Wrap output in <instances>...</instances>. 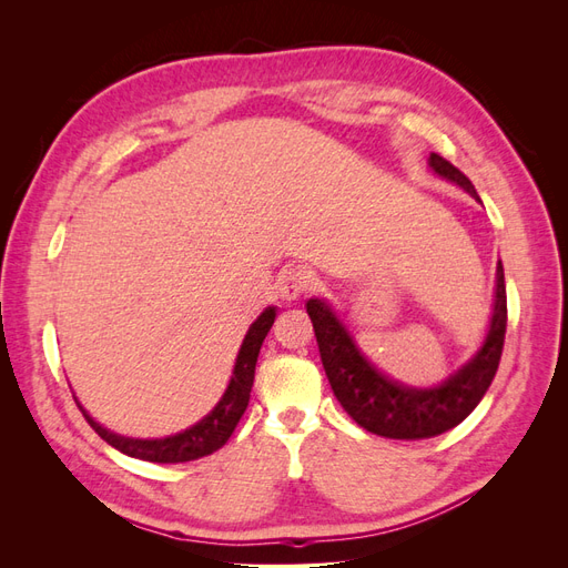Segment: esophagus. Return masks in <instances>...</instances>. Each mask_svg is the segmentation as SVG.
<instances>
[{"label": "esophagus", "instance_id": "obj_1", "mask_svg": "<svg viewBox=\"0 0 568 568\" xmlns=\"http://www.w3.org/2000/svg\"><path fill=\"white\" fill-rule=\"evenodd\" d=\"M315 277L311 270L305 267H288L280 277V294L284 301H298L303 294L313 288Z\"/></svg>", "mask_w": 568, "mask_h": 568}]
</instances>
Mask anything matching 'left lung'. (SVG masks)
<instances>
[{"label":"left lung","mask_w":568,"mask_h":568,"mask_svg":"<svg viewBox=\"0 0 568 568\" xmlns=\"http://www.w3.org/2000/svg\"><path fill=\"white\" fill-rule=\"evenodd\" d=\"M428 165L436 175L459 184L464 192L478 199L469 178L450 161L432 153ZM305 307L313 320L322 365L336 400L359 426L384 438L422 440L450 432L459 422L467 419L484 398L503 357L507 332V291L503 263H497L495 307L484 346L467 365L436 388H409L390 382L357 351L346 326L336 320L329 305L311 298Z\"/></svg>","instance_id":"left-lung-1"}]
</instances>
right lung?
Masks as SVG:
<instances>
[{"label": "right lung", "mask_w": 568, "mask_h": 568, "mask_svg": "<svg viewBox=\"0 0 568 568\" xmlns=\"http://www.w3.org/2000/svg\"><path fill=\"white\" fill-rule=\"evenodd\" d=\"M274 307H267V311L257 317L242 343V351L236 355V365L232 372L230 386L222 395L220 403L213 407L209 417H203L199 424H194L186 432L170 436V438H159V440H142V438H125L111 434L109 428L97 424L88 412L82 409L84 419L94 428V432L104 438L109 445H113L115 450L123 455L144 459V462H159V464H178V462H192L205 455H213L220 450L222 445L230 440L234 434V428L246 412L248 398H251V386H253V376H255V363H257V353H261L263 341L270 332V326L274 324Z\"/></svg>", "instance_id": "add662e5"}]
</instances>
